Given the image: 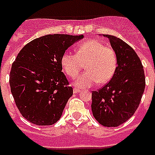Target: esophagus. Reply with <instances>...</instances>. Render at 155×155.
Here are the masks:
<instances>
[{"label":"esophagus","instance_id":"esophagus-1","mask_svg":"<svg viewBox=\"0 0 155 155\" xmlns=\"http://www.w3.org/2000/svg\"><path fill=\"white\" fill-rule=\"evenodd\" d=\"M80 91H81V90L79 89H76V88H74V89H73V93H74V94H77V93H79Z\"/></svg>","mask_w":155,"mask_h":155}]
</instances>
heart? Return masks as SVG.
I'll use <instances>...</instances> for the list:
<instances>
[{
  "label": "heart",
  "mask_w": 155,
  "mask_h": 155,
  "mask_svg": "<svg viewBox=\"0 0 155 155\" xmlns=\"http://www.w3.org/2000/svg\"><path fill=\"white\" fill-rule=\"evenodd\" d=\"M117 56L113 49L96 39L81 42L76 48V54L66 51L61 64L67 75L74 78L85 65L86 71L74 81L77 88H88L94 84H105L113 78L117 68Z\"/></svg>",
  "instance_id": "heart-1"
}]
</instances>
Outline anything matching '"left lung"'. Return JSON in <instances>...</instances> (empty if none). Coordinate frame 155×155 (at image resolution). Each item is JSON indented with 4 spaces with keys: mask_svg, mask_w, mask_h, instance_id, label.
<instances>
[{
    "mask_svg": "<svg viewBox=\"0 0 155 155\" xmlns=\"http://www.w3.org/2000/svg\"><path fill=\"white\" fill-rule=\"evenodd\" d=\"M109 39L117 56V68L111 81L92 92L93 115L104 127H118L130 119L137 109L145 88L144 67L134 49L113 35Z\"/></svg>",
    "mask_w": 155,
    "mask_h": 155,
    "instance_id": "obj_1",
    "label": "left lung"
}]
</instances>
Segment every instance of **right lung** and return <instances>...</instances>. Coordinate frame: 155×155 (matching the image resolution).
Instances as JSON below:
<instances>
[{
  "label": "right lung",
  "mask_w": 155,
  "mask_h": 155,
  "mask_svg": "<svg viewBox=\"0 0 155 155\" xmlns=\"http://www.w3.org/2000/svg\"><path fill=\"white\" fill-rule=\"evenodd\" d=\"M83 35L48 34L28 42L11 66L10 85L18 109L38 126L56 123L73 94L63 74L61 59Z\"/></svg>",
  "instance_id": "right-lung-1"
}]
</instances>
